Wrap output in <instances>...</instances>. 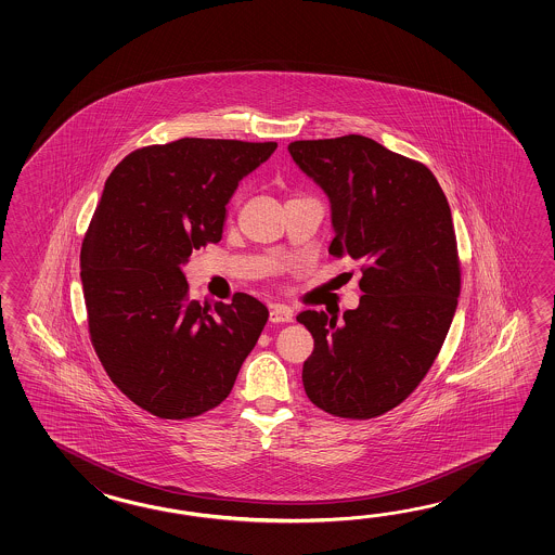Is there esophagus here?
Segmentation results:
<instances>
[{
	"label": "esophagus",
	"instance_id": "1",
	"mask_svg": "<svg viewBox=\"0 0 555 555\" xmlns=\"http://www.w3.org/2000/svg\"><path fill=\"white\" fill-rule=\"evenodd\" d=\"M270 321L272 323H289V321H294V309L283 306V304H273L270 307Z\"/></svg>",
	"mask_w": 555,
	"mask_h": 555
}]
</instances>
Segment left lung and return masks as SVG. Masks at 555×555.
Listing matches in <instances>:
<instances>
[{
  "label": "left lung",
  "instance_id": "8db88e82",
  "mask_svg": "<svg viewBox=\"0 0 555 555\" xmlns=\"http://www.w3.org/2000/svg\"><path fill=\"white\" fill-rule=\"evenodd\" d=\"M287 151L330 198V254L363 263V295L341 323L325 311L297 315L315 343L304 387L325 413L373 418L418 387L456 313L449 202L425 165L361 134L295 141Z\"/></svg>",
  "mask_w": 555,
  "mask_h": 555
}]
</instances>
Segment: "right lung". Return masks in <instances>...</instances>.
<instances>
[{"instance_id":"obj_1","label":"right lung","mask_w":555,"mask_h":555,"mask_svg":"<svg viewBox=\"0 0 555 555\" xmlns=\"http://www.w3.org/2000/svg\"><path fill=\"white\" fill-rule=\"evenodd\" d=\"M278 142L180 139L130 153L111 172L81 248L94 351L130 401L160 418L218 406L256 347L268 307L189 299L190 254L220 242L240 180Z\"/></svg>"}]
</instances>
